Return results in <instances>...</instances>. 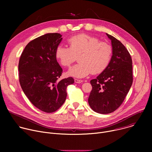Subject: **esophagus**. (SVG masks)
Wrapping results in <instances>:
<instances>
[{"mask_svg":"<svg viewBox=\"0 0 152 152\" xmlns=\"http://www.w3.org/2000/svg\"><path fill=\"white\" fill-rule=\"evenodd\" d=\"M75 83H82L83 82V80H79V79H75Z\"/></svg>","mask_w":152,"mask_h":152,"instance_id":"1","label":"esophagus"}]
</instances>
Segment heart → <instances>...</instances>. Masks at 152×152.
<instances>
[{
	"label": "heart",
	"mask_w": 152,
	"mask_h": 152,
	"mask_svg": "<svg viewBox=\"0 0 152 152\" xmlns=\"http://www.w3.org/2000/svg\"><path fill=\"white\" fill-rule=\"evenodd\" d=\"M70 48L62 44L55 49V57L61 66L69 67L78 56L79 64L71 68L68 75L84 77L92 73L103 72L109 65L113 55L111 46L106 42L85 34L76 35L68 39Z\"/></svg>",
	"instance_id": "b5f03b06"
}]
</instances>
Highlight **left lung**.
Here are the masks:
<instances>
[{"instance_id": "1", "label": "left lung", "mask_w": 152, "mask_h": 152, "mask_svg": "<svg viewBox=\"0 0 152 152\" xmlns=\"http://www.w3.org/2000/svg\"><path fill=\"white\" fill-rule=\"evenodd\" d=\"M111 40L113 56L107 68L90 83L92 90L88 98L91 109L100 114H110L120 107L133 82L132 61L122 43L106 34Z\"/></svg>"}]
</instances>
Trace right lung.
<instances>
[{
	"instance_id": "1",
	"label": "right lung",
	"mask_w": 152,
	"mask_h": 152,
	"mask_svg": "<svg viewBox=\"0 0 152 152\" xmlns=\"http://www.w3.org/2000/svg\"><path fill=\"white\" fill-rule=\"evenodd\" d=\"M49 33L30 41L18 63L19 82L31 102L41 111L51 113L63 104L67 86L75 82L72 77L59 80L62 69L55 57V49L62 38Z\"/></svg>"
}]
</instances>
